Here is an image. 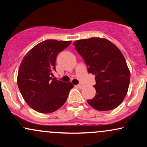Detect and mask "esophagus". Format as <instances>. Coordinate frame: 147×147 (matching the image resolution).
<instances>
[{
    "mask_svg": "<svg viewBox=\"0 0 147 147\" xmlns=\"http://www.w3.org/2000/svg\"><path fill=\"white\" fill-rule=\"evenodd\" d=\"M77 86V87L78 88H79V89H82V88L84 87V85H83V84H78V85H77V86Z\"/></svg>",
    "mask_w": 147,
    "mask_h": 147,
    "instance_id": "34e87169",
    "label": "esophagus"
}]
</instances>
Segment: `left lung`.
<instances>
[{"instance_id":"8db88e82","label":"left lung","mask_w":147,"mask_h":147,"mask_svg":"<svg viewBox=\"0 0 147 147\" xmlns=\"http://www.w3.org/2000/svg\"><path fill=\"white\" fill-rule=\"evenodd\" d=\"M89 73L95 75L96 95L87 102L97 111H111L124 100L129 89L130 70L119 49L106 38L92 37L74 42Z\"/></svg>"}]
</instances>
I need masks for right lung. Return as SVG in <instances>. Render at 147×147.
Returning <instances> with one entry per match:
<instances>
[{"label": "right lung", "instance_id": "obj_1", "mask_svg": "<svg viewBox=\"0 0 147 147\" xmlns=\"http://www.w3.org/2000/svg\"><path fill=\"white\" fill-rule=\"evenodd\" d=\"M71 41L45 40L25 55L17 76L18 88L28 105L41 113L58 110L67 100L71 82L52 78L57 55L69 46Z\"/></svg>", "mask_w": 147, "mask_h": 147}]
</instances>
